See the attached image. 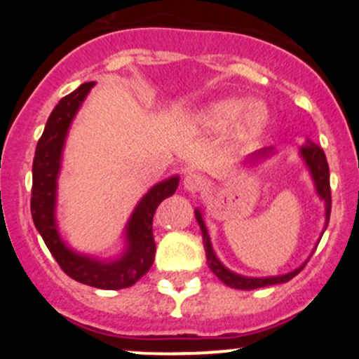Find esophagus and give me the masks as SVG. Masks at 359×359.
Returning <instances> with one entry per match:
<instances>
[{"label": "esophagus", "mask_w": 359, "mask_h": 359, "mask_svg": "<svg viewBox=\"0 0 359 359\" xmlns=\"http://www.w3.org/2000/svg\"><path fill=\"white\" fill-rule=\"evenodd\" d=\"M205 185H208V180H205V177L197 174V172H189V174L184 177V187L192 194L194 192H201L203 189H205Z\"/></svg>", "instance_id": "1"}]
</instances>
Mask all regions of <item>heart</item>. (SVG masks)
<instances>
[{
  "mask_svg": "<svg viewBox=\"0 0 359 359\" xmlns=\"http://www.w3.org/2000/svg\"><path fill=\"white\" fill-rule=\"evenodd\" d=\"M236 121L238 137L257 133L269 121V109L263 104H251L245 100L226 97L201 106L184 118L185 128L192 131H217Z\"/></svg>",
  "mask_w": 359,
  "mask_h": 359,
  "instance_id": "1",
  "label": "heart"
}]
</instances>
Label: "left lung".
<instances>
[{"instance_id":"obj_1","label":"left lung","mask_w":359,"mask_h":359,"mask_svg":"<svg viewBox=\"0 0 359 359\" xmlns=\"http://www.w3.org/2000/svg\"><path fill=\"white\" fill-rule=\"evenodd\" d=\"M271 154V148H265V150L258 151V154L253 155L255 160L258 158H265L266 155ZM300 155L302 158L306 160L309 170H311L312 179H314V185L316 191L319 194L320 199L324 201L325 204V226L324 229L327 228L329 222V216H331V185H329V165L327 160H325L324 150L320 147H317L316 143H312L311 140H307V143L300 148ZM196 219L199 222L201 231H203V241H204V248H205V258H208V265L209 269L217 278L221 280L224 285L231 287V288H240V290H253V288H259V287H269V285H277V283H285L288 280H292L295 275L300 273V270L304 269V265H300L299 269H295L294 271H288L285 275H277V277H243V275L234 273V271L228 270L224 265L217 259L216 253H214L211 240H209V233L208 228H205L203 214H201L199 209H196Z\"/></svg>"}]
</instances>
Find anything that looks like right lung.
<instances>
[{"label":"right lung","mask_w":359,"mask_h":359,"mask_svg":"<svg viewBox=\"0 0 359 359\" xmlns=\"http://www.w3.org/2000/svg\"><path fill=\"white\" fill-rule=\"evenodd\" d=\"M94 82H84L74 93L62 97L53 108L47 125L36 143L34 158V184H32V217L36 231L43 238L52 257L69 277L77 282L102 290H119L135 285L154 265V214L163 199L179 187V177L162 180L140 201L126 224L128 248L121 258L101 262L72 251L62 241L55 222L57 177L60 172L62 150L65 137L77 109L93 89Z\"/></svg>","instance_id":"add662e5"}]
</instances>
